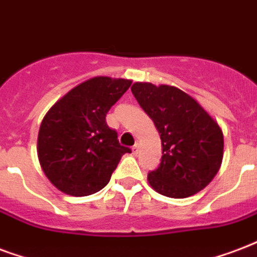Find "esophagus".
Wrapping results in <instances>:
<instances>
[{"label":"esophagus","instance_id":"obj_1","mask_svg":"<svg viewBox=\"0 0 257 257\" xmlns=\"http://www.w3.org/2000/svg\"><path fill=\"white\" fill-rule=\"evenodd\" d=\"M139 148H140V144H139V143H136V144L132 147L133 155H137V152H139Z\"/></svg>","mask_w":257,"mask_h":257}]
</instances>
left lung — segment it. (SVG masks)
I'll return each mask as SVG.
<instances>
[{"label": "left lung", "instance_id": "8db88e82", "mask_svg": "<svg viewBox=\"0 0 257 257\" xmlns=\"http://www.w3.org/2000/svg\"><path fill=\"white\" fill-rule=\"evenodd\" d=\"M131 90L162 140V162L148 174L151 187L170 198H187L205 189L224 156V135L218 122L198 101L175 86L136 82Z\"/></svg>", "mask_w": 257, "mask_h": 257}]
</instances>
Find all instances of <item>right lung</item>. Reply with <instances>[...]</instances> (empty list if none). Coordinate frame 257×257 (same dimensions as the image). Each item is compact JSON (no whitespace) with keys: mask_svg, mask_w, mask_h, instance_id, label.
I'll return each mask as SVG.
<instances>
[{"mask_svg":"<svg viewBox=\"0 0 257 257\" xmlns=\"http://www.w3.org/2000/svg\"><path fill=\"white\" fill-rule=\"evenodd\" d=\"M131 85V79L95 76L47 111L37 136V156L48 181L62 193H97L109 183L121 156L131 152L106 124V113Z\"/></svg>","mask_w":257,"mask_h":257,"instance_id":"1","label":"right lung"}]
</instances>
